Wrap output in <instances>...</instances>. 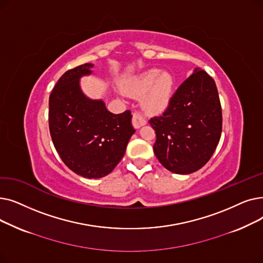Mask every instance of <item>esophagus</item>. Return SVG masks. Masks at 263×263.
Instances as JSON below:
<instances>
[{"instance_id":"esophagus-1","label":"esophagus","mask_w":263,"mask_h":263,"mask_svg":"<svg viewBox=\"0 0 263 263\" xmlns=\"http://www.w3.org/2000/svg\"><path fill=\"white\" fill-rule=\"evenodd\" d=\"M146 124V121L144 117L140 114V112H134L133 114V125L135 128H140L143 125Z\"/></svg>"}]
</instances>
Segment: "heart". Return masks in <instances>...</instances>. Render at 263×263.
Returning <instances> with one entry per match:
<instances>
[{
  "label": "heart",
  "mask_w": 263,
  "mask_h": 263,
  "mask_svg": "<svg viewBox=\"0 0 263 263\" xmlns=\"http://www.w3.org/2000/svg\"><path fill=\"white\" fill-rule=\"evenodd\" d=\"M173 78L168 72H160L152 68L134 78L124 86L126 94L142 97V106L148 114H160L165 111L171 101Z\"/></svg>",
  "instance_id": "b5f03b06"
}]
</instances>
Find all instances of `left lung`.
<instances>
[{
    "label": "left lung",
    "mask_w": 263,
    "mask_h": 263,
    "mask_svg": "<svg viewBox=\"0 0 263 263\" xmlns=\"http://www.w3.org/2000/svg\"><path fill=\"white\" fill-rule=\"evenodd\" d=\"M149 124L156 134L154 153L166 169L190 174L202 168L221 135V106L213 78L195 68L162 116L152 118Z\"/></svg>",
    "instance_id": "1"
}]
</instances>
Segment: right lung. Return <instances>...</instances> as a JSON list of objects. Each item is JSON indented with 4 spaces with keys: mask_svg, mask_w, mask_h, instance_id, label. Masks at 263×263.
I'll list each match as a JSON object with an SVG mask.
<instances>
[{
    "mask_svg": "<svg viewBox=\"0 0 263 263\" xmlns=\"http://www.w3.org/2000/svg\"><path fill=\"white\" fill-rule=\"evenodd\" d=\"M85 63L67 70L49 97V129L57 152L78 176L99 179L116 168L136 132L132 114L114 115L102 99H91L80 87V78L91 74Z\"/></svg>",
    "mask_w": 263,
    "mask_h": 263,
    "instance_id": "obj_1",
    "label": "right lung"
}]
</instances>
